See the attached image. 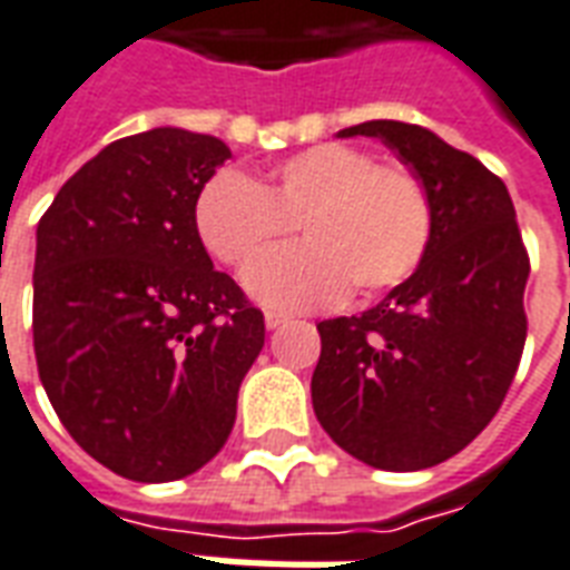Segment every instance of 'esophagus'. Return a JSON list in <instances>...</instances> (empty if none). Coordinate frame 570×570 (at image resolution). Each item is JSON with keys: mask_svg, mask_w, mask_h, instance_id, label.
<instances>
[{"mask_svg": "<svg viewBox=\"0 0 570 570\" xmlns=\"http://www.w3.org/2000/svg\"><path fill=\"white\" fill-rule=\"evenodd\" d=\"M264 324H267V331H279L288 324V315H282V312H267L264 315Z\"/></svg>", "mask_w": 570, "mask_h": 570, "instance_id": "esophagus-1", "label": "esophagus"}]
</instances>
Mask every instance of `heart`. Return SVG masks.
<instances>
[{
	"label": "heart",
	"instance_id": "1",
	"mask_svg": "<svg viewBox=\"0 0 570 570\" xmlns=\"http://www.w3.org/2000/svg\"><path fill=\"white\" fill-rule=\"evenodd\" d=\"M297 224L307 243L268 259ZM432 207L409 168L375 165L366 149L318 144L285 158L264 183L222 170L195 198V234L209 258L249 273L269 309H315L354 291L370 301L412 276L430 246Z\"/></svg>",
	"mask_w": 570,
	"mask_h": 570
}]
</instances>
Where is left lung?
Returning a JSON list of instances; mask_svg holds the SVG:
<instances>
[{
    "instance_id": "1",
    "label": "left lung",
    "mask_w": 570,
    "mask_h": 570,
    "mask_svg": "<svg viewBox=\"0 0 570 570\" xmlns=\"http://www.w3.org/2000/svg\"><path fill=\"white\" fill-rule=\"evenodd\" d=\"M379 138L417 174L430 246L379 306L321 321L312 409L354 460L417 472L493 421L525 345L529 255L508 188L435 131L370 119L336 138Z\"/></svg>"
}]
</instances>
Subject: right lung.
Here are the masks:
<instances>
[{"label": "right lung", "mask_w": 570, "mask_h": 570, "mask_svg": "<svg viewBox=\"0 0 570 570\" xmlns=\"http://www.w3.org/2000/svg\"><path fill=\"white\" fill-rule=\"evenodd\" d=\"M228 158L213 135L149 128L89 158L38 222V375L71 439L128 481L207 465L264 348V315L195 234Z\"/></svg>", "instance_id": "add662e5"}]
</instances>
